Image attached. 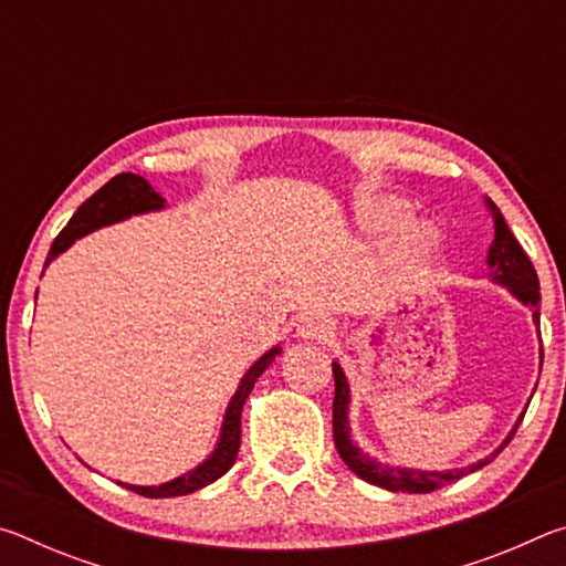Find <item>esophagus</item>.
Here are the masks:
<instances>
[{
  "mask_svg": "<svg viewBox=\"0 0 566 566\" xmlns=\"http://www.w3.org/2000/svg\"><path fill=\"white\" fill-rule=\"evenodd\" d=\"M300 337L302 339H329L332 337V322L324 317H306L300 324Z\"/></svg>",
  "mask_w": 566,
  "mask_h": 566,
  "instance_id": "1",
  "label": "esophagus"
}]
</instances>
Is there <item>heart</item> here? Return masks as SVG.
I'll list each match as a JSON object with an SVG mask.
<instances>
[{
  "instance_id": "b5f03b06",
  "label": "heart",
  "mask_w": 566,
  "mask_h": 566,
  "mask_svg": "<svg viewBox=\"0 0 566 566\" xmlns=\"http://www.w3.org/2000/svg\"><path fill=\"white\" fill-rule=\"evenodd\" d=\"M407 217H409V212L401 202H381V205L369 209L367 217H364V227H367L369 232H391V229L405 224ZM437 244H439V239H437V232L432 227L415 224L401 232L391 256H395V262L399 266H407V270H411V266L424 264L429 256L437 252Z\"/></svg>"
}]
</instances>
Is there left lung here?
Returning <instances> with one entry per match:
<instances>
[{"label":"left lung","mask_w":566,"mask_h":566,"mask_svg":"<svg viewBox=\"0 0 566 566\" xmlns=\"http://www.w3.org/2000/svg\"><path fill=\"white\" fill-rule=\"evenodd\" d=\"M486 207L494 217V242L490 247V254H486V264H490V280L494 284H502L510 290L516 300H520L524 306H530L534 322L539 324V304H542V294H539V280H536V272L530 262V256L522 249V244L516 242V237L512 234V229L506 227L504 217L492 199H486ZM544 359V352L539 349ZM332 371H334V405H332V427H334V444H337V452L344 459L354 474L364 482L381 486V490L389 492H409V494H427L434 490H442L444 484L457 482L464 474H472L476 469H482L484 464H490L492 459L502 452V449L512 442V437L516 432V427L522 424L524 411L516 419V424L512 427V432L506 434L504 442L494 449L490 457L479 459V462L462 467V469H447V472H427V469H409V467H389L381 464L377 459H371L369 454H364L361 449L352 442V429H349V381L344 377V371L337 361H332Z\"/></svg>","instance_id":"obj_1"}]
</instances>
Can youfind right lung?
I'll return each instance as SVG.
<instances>
[{
  "instance_id": "obj_1",
  "label": "right lung",
  "mask_w": 566,
  "mask_h": 566,
  "mask_svg": "<svg viewBox=\"0 0 566 566\" xmlns=\"http://www.w3.org/2000/svg\"><path fill=\"white\" fill-rule=\"evenodd\" d=\"M157 209H165V199H161L157 191L151 189L149 181L139 175H132V171H122V175L112 177L107 185L94 191L87 202L76 209L74 217L60 232V237L54 239L44 266L50 264L54 256H60L64 249H70L74 244V239L90 234V232H94V229L122 222V219H129L132 214L157 212ZM280 352H282L280 347L270 349L247 369V375L242 377V381H239L234 397L227 407V415L222 421V434H219L214 452L209 454L202 464H197L195 469H189L187 474H181L177 479H171V482H165L159 486H137V484H124V482H117V484L127 486V490H132L134 494L149 496V500H167V496H185V494L202 490V486L212 484L219 476L227 474L229 469H232V464L237 462L239 442H242L244 401L249 397V391H252L254 381L262 377V371L270 367Z\"/></svg>"
}]
</instances>
